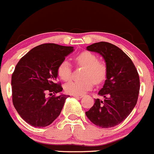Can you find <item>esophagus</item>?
I'll return each instance as SVG.
<instances>
[{"instance_id": "esophagus-1", "label": "esophagus", "mask_w": 154, "mask_h": 154, "mask_svg": "<svg viewBox=\"0 0 154 154\" xmlns=\"http://www.w3.org/2000/svg\"><path fill=\"white\" fill-rule=\"evenodd\" d=\"M73 97H77V98H82V97H83V95H76V94H74V95H73Z\"/></svg>"}]
</instances>
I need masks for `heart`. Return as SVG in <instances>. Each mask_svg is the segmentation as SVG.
I'll use <instances>...</instances> for the list:
<instances>
[{"label": "heart", "instance_id": "obj_1", "mask_svg": "<svg viewBox=\"0 0 154 154\" xmlns=\"http://www.w3.org/2000/svg\"><path fill=\"white\" fill-rule=\"evenodd\" d=\"M80 66L85 67L82 74L81 80H71L64 86L65 91L70 94L80 95L92 87L93 81L99 83L104 80L106 74V67L103 63L97 61V57L89 51H83L75 57ZM58 75L63 80H69L71 76V66L69 62L64 60L59 66Z\"/></svg>", "mask_w": 154, "mask_h": 154}]
</instances>
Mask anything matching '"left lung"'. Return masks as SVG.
<instances>
[{"label":"left lung","instance_id":"obj_1","mask_svg":"<svg viewBox=\"0 0 154 154\" xmlns=\"http://www.w3.org/2000/svg\"><path fill=\"white\" fill-rule=\"evenodd\" d=\"M86 49L103 57L106 74L103 88L98 91L104 100L95 99L86 115L98 127H115L127 119L137 103L140 88L137 70L130 57L111 43H94Z\"/></svg>","mask_w":154,"mask_h":154}]
</instances>
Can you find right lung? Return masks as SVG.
Masks as SVG:
<instances>
[{"label": "right lung", "mask_w": 154, "mask_h": 154, "mask_svg": "<svg viewBox=\"0 0 154 154\" xmlns=\"http://www.w3.org/2000/svg\"><path fill=\"white\" fill-rule=\"evenodd\" d=\"M74 47L54 43L40 45L24 56L12 75V103L19 116L35 127H45L60 116L69 96L60 94L63 88L57 83L58 67Z\"/></svg>", "instance_id": "right-lung-1"}]
</instances>
